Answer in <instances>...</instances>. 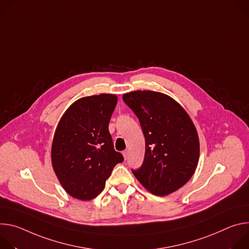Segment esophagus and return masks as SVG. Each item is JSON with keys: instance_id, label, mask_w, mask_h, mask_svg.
<instances>
[{"instance_id": "obj_1", "label": "esophagus", "mask_w": 249, "mask_h": 249, "mask_svg": "<svg viewBox=\"0 0 249 249\" xmlns=\"http://www.w3.org/2000/svg\"><path fill=\"white\" fill-rule=\"evenodd\" d=\"M123 155H124V158L126 160V159L128 158V155H129V151H128V150H124V151L123 152Z\"/></svg>"}]
</instances>
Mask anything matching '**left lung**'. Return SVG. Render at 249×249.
Segmentation results:
<instances>
[{
  "label": "left lung",
  "instance_id": "obj_1",
  "mask_svg": "<svg viewBox=\"0 0 249 249\" xmlns=\"http://www.w3.org/2000/svg\"><path fill=\"white\" fill-rule=\"evenodd\" d=\"M139 118L145 139L142 167L132 170L141 184L156 196H167L195 173L200 142L194 123L173 98L154 91L123 95Z\"/></svg>",
  "mask_w": 249,
  "mask_h": 249
}]
</instances>
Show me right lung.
<instances>
[{
  "mask_svg": "<svg viewBox=\"0 0 249 249\" xmlns=\"http://www.w3.org/2000/svg\"><path fill=\"white\" fill-rule=\"evenodd\" d=\"M118 103L113 94L75 101L55 129L51 162L68 194L81 201L95 199L124 157L114 148L108 123Z\"/></svg>",
  "mask_w": 249,
  "mask_h": 249,
  "instance_id": "right-lung-1",
  "label": "right lung"
}]
</instances>
